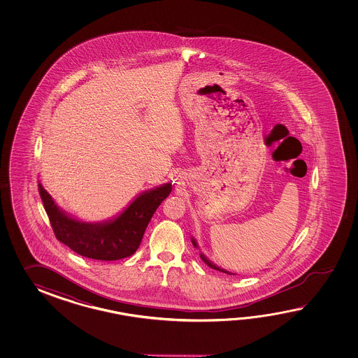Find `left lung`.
Returning <instances> with one entry per match:
<instances>
[{
  "label": "left lung",
  "instance_id": "obj_1",
  "mask_svg": "<svg viewBox=\"0 0 358 358\" xmlns=\"http://www.w3.org/2000/svg\"><path fill=\"white\" fill-rule=\"evenodd\" d=\"M192 243H193V245H194V247H197V243H196V241H194V239H192ZM201 259H202V261L205 262L207 266L211 267V268H213V270H217V271H221V273H225V274H230V273H228L227 270H224V268H220V267H217L216 266V265H213V262L206 259L203 255H201Z\"/></svg>",
  "mask_w": 358,
  "mask_h": 358
}]
</instances>
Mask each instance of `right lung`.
I'll use <instances>...</instances> for the list:
<instances>
[{
	"instance_id": "obj_1",
	"label": "right lung",
	"mask_w": 358,
	"mask_h": 358,
	"mask_svg": "<svg viewBox=\"0 0 358 358\" xmlns=\"http://www.w3.org/2000/svg\"><path fill=\"white\" fill-rule=\"evenodd\" d=\"M38 190L55 236L61 243L87 259L116 261L137 251L153 213L170 194L171 184L142 193L119 217L102 224H88L69 217L55 205L41 184Z\"/></svg>"
}]
</instances>
